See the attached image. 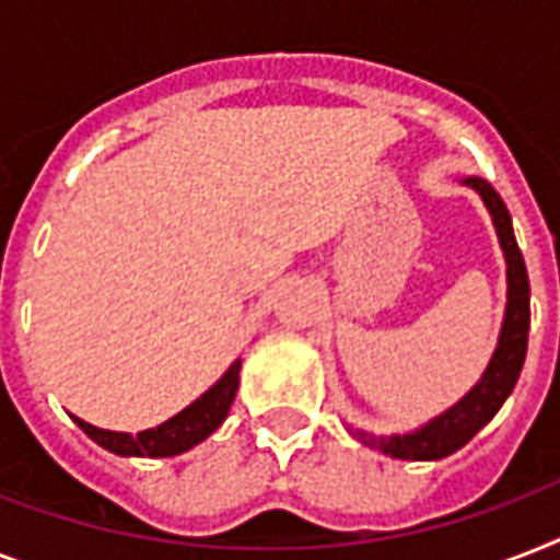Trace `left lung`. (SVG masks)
<instances>
[{
    "mask_svg": "<svg viewBox=\"0 0 560 560\" xmlns=\"http://www.w3.org/2000/svg\"><path fill=\"white\" fill-rule=\"evenodd\" d=\"M462 186L474 188L482 197L488 214H491V223L497 229V237H500V249L505 255L509 293H505L503 328H500L497 349L491 360H488L482 377L453 407L444 409L442 416L430 418L427 424H421L418 430H409V433L374 435L366 433V430H351L360 442L369 444V447H377V451L392 456V459L435 462L465 447L500 412L505 398L512 395L514 383L521 377L523 360H526V342H529V276H526L521 246L514 241L512 214L505 209V202L500 200V194L488 186L486 179L465 177Z\"/></svg>",
    "mask_w": 560,
    "mask_h": 560,
    "instance_id": "obj_1",
    "label": "left lung"
}]
</instances>
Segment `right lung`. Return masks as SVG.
<instances>
[{"label": "right lung", "mask_w": 560, "mask_h": 560, "mask_svg": "<svg viewBox=\"0 0 560 560\" xmlns=\"http://www.w3.org/2000/svg\"><path fill=\"white\" fill-rule=\"evenodd\" d=\"M237 381H241V358L223 372L214 386L202 392L200 398L188 404L183 412H177L160 427L142 430V433H116V430H101L95 424H86L83 418L72 416L74 424L81 427L83 433L90 435L92 442L101 444L104 451L116 453V456H179V453L191 451L194 444L206 442L214 430H218L229 416V407L235 400Z\"/></svg>", "instance_id": "obj_1"}]
</instances>
